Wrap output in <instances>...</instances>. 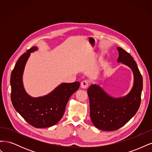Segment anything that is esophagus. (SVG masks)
<instances>
[{"label":"esophagus","instance_id":"1","mask_svg":"<svg viewBox=\"0 0 152 152\" xmlns=\"http://www.w3.org/2000/svg\"><path fill=\"white\" fill-rule=\"evenodd\" d=\"M80 86H81V88H82V89H87V87H88V86H89V82H88V81H87V80L82 81L81 82Z\"/></svg>","mask_w":152,"mask_h":152}]
</instances>
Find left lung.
I'll return each mask as SVG.
<instances>
[{"instance_id": "left-lung-1", "label": "left lung", "mask_w": 152, "mask_h": 152, "mask_svg": "<svg viewBox=\"0 0 152 152\" xmlns=\"http://www.w3.org/2000/svg\"><path fill=\"white\" fill-rule=\"evenodd\" d=\"M117 49V62L129 67L134 75L131 91L123 97L114 98L98 85L92 84L87 89L91 121L96 127L106 131H115L124 126L134 116L141 103L142 78L137 64L129 53L121 48Z\"/></svg>"}]
</instances>
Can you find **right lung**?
Instances as JSON below:
<instances>
[{
    "label": "right lung",
    "instance_id": "add662e5",
    "mask_svg": "<svg viewBox=\"0 0 152 152\" xmlns=\"http://www.w3.org/2000/svg\"><path fill=\"white\" fill-rule=\"evenodd\" d=\"M38 50L32 47L18 59L12 71L11 98L14 108L25 120L36 128L53 126L61 120L70 96L79 89L80 82L62 83L48 94L33 98L26 93L23 74L30 53Z\"/></svg>",
    "mask_w": 152,
    "mask_h": 152
}]
</instances>
